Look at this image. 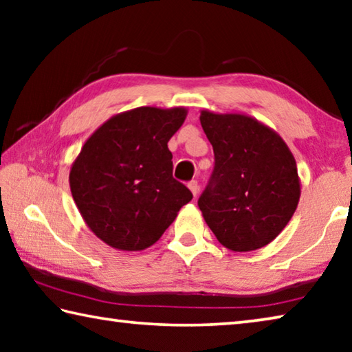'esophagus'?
<instances>
[{
    "instance_id": "34e87169",
    "label": "esophagus",
    "mask_w": 352,
    "mask_h": 352,
    "mask_svg": "<svg viewBox=\"0 0 352 352\" xmlns=\"http://www.w3.org/2000/svg\"><path fill=\"white\" fill-rule=\"evenodd\" d=\"M188 188H189L190 192H192L194 197H197V194H199V183L195 182V180H192V182L188 184Z\"/></svg>"
}]
</instances>
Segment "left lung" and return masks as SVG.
Masks as SVG:
<instances>
[{
	"label": "left lung",
	"mask_w": 352,
	"mask_h": 352,
	"mask_svg": "<svg viewBox=\"0 0 352 352\" xmlns=\"http://www.w3.org/2000/svg\"><path fill=\"white\" fill-rule=\"evenodd\" d=\"M216 164L199 208L225 248L253 252L285 228L301 182L289 146L275 130L243 113L200 111Z\"/></svg>",
	"instance_id": "1"
}]
</instances>
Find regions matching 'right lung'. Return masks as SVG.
Returning a JSON list of instances; mask_svg holds the SVG:
<instances>
[{"mask_svg": "<svg viewBox=\"0 0 352 352\" xmlns=\"http://www.w3.org/2000/svg\"><path fill=\"white\" fill-rule=\"evenodd\" d=\"M186 116L184 107H138L107 119L82 146L71 164V194L83 222L107 245L148 248L192 199L172 177L168 147Z\"/></svg>", "mask_w": 352, "mask_h": 352, "instance_id": "right-lung-1", "label": "right lung"}]
</instances>
